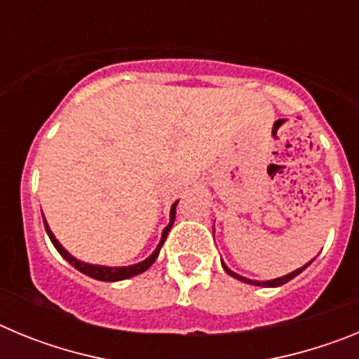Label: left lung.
<instances>
[{
    "mask_svg": "<svg viewBox=\"0 0 359 359\" xmlns=\"http://www.w3.org/2000/svg\"><path fill=\"white\" fill-rule=\"evenodd\" d=\"M313 261H315V259H313ZM313 261H309V262H307L306 266H302V268L294 269V271H291V273L284 275V277H278V278H273V280H266V282H262V280H250V278H246V277H241V275L233 273V271H231V269H228V268H226V264H224L223 261H221V264H223L224 271H226L228 275H231V277H233V278H237V280H243V282H246V284H252V286H262V287H277V286H282V284H286V282H290L291 278H294V277H297L298 273H302L304 269H306L307 266H309L311 262H313Z\"/></svg>",
    "mask_w": 359,
    "mask_h": 359,
    "instance_id": "8db88e82",
    "label": "left lung"
}]
</instances>
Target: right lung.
I'll use <instances>...</instances> for the list:
<instances>
[{
  "label": "right lung",
  "mask_w": 359,
  "mask_h": 359,
  "mask_svg": "<svg viewBox=\"0 0 359 359\" xmlns=\"http://www.w3.org/2000/svg\"><path fill=\"white\" fill-rule=\"evenodd\" d=\"M176 205L177 201L174 203L172 208H170V223L165 226L163 233H161V241L160 244H158V248L152 252L151 257H147L145 261L138 262V264H133V266H122V268H107V266H97V264H88V262H82V261H77L75 257L69 255L68 252H66L65 248H62V244L59 243V241L55 239V236L52 233V230H50L48 223H46V219H44L43 215V221H44V228H46V233H48L50 241L53 243V246L57 248V252L61 253L62 257H65L66 261L69 262V264L73 266V268H77L81 273L88 275V277L91 278H97V280H104V282H116V280H126V278H131L135 277V275H140L144 273L145 269H149L152 266V262L156 261L158 259V253H160L161 246H163L165 239H167V236H169V230L172 228L174 224V217H176Z\"/></svg>",
  "instance_id": "1"
}]
</instances>
